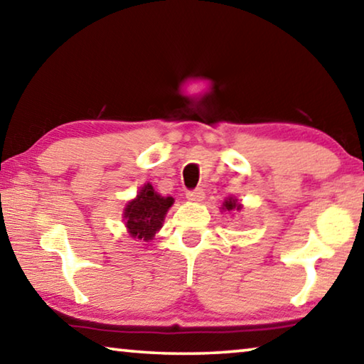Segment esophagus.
I'll use <instances>...</instances> for the list:
<instances>
[{"label":"esophagus","instance_id":"1","mask_svg":"<svg viewBox=\"0 0 364 364\" xmlns=\"http://www.w3.org/2000/svg\"><path fill=\"white\" fill-rule=\"evenodd\" d=\"M187 198L190 201H195V203H198V201H203L205 198V192L201 188H195V190H190L187 192Z\"/></svg>","mask_w":364,"mask_h":364}]
</instances>
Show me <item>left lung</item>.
I'll list each match as a JSON object with an SVG mask.
<instances>
[{"mask_svg":"<svg viewBox=\"0 0 364 364\" xmlns=\"http://www.w3.org/2000/svg\"><path fill=\"white\" fill-rule=\"evenodd\" d=\"M223 210H224V211H234V210L240 211V210H242V205L238 203L237 198H234V196H229V198L224 200Z\"/></svg>","mask_w":364,"mask_h":364,"instance_id":"left-lung-1","label":"left lung"}]
</instances>
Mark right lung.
I'll return each instance as SVG.
<instances>
[{"label":"right lung","mask_w":364,"mask_h":364,"mask_svg":"<svg viewBox=\"0 0 364 364\" xmlns=\"http://www.w3.org/2000/svg\"><path fill=\"white\" fill-rule=\"evenodd\" d=\"M174 203L172 196H161L151 183H145L139 195L124 208V219L129 234L143 242L153 240L156 232L163 228L166 213Z\"/></svg>","instance_id":"add662e5"}]
</instances>
